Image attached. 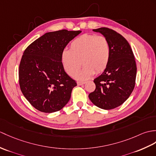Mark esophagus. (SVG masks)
Masks as SVG:
<instances>
[{
    "mask_svg": "<svg viewBox=\"0 0 156 156\" xmlns=\"http://www.w3.org/2000/svg\"><path fill=\"white\" fill-rule=\"evenodd\" d=\"M85 83H86V82H77V84H78V86H81V85L84 84Z\"/></svg>",
    "mask_w": 156,
    "mask_h": 156,
    "instance_id": "1",
    "label": "esophagus"
}]
</instances>
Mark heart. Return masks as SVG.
Returning a JSON list of instances; mask_svg holds the SVG:
<instances>
[{
    "instance_id": "heart-1",
    "label": "heart",
    "mask_w": 156,
    "mask_h": 156,
    "mask_svg": "<svg viewBox=\"0 0 156 156\" xmlns=\"http://www.w3.org/2000/svg\"><path fill=\"white\" fill-rule=\"evenodd\" d=\"M110 48L108 41L103 36L84 34L74 39L70 50L61 53V63L65 72L74 76L82 63L84 67L75 75L78 80H86L96 73L104 71L110 60ZM81 62H80V61Z\"/></svg>"
}]
</instances>
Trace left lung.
I'll use <instances>...</instances> for the list:
<instances>
[{"mask_svg": "<svg viewBox=\"0 0 156 156\" xmlns=\"http://www.w3.org/2000/svg\"><path fill=\"white\" fill-rule=\"evenodd\" d=\"M108 41L110 60L103 73L94 79L96 89L89 94L91 102L100 108L111 110L120 106L135 86L137 67L131 46L124 37L112 29H93Z\"/></svg>", "mask_w": 156, "mask_h": 156, "instance_id": "left-lung-1", "label": "left lung"}]
</instances>
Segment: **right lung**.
I'll return each instance as SVG.
<instances>
[{
  "label": "right lung",
  "instance_id": "1",
  "mask_svg": "<svg viewBox=\"0 0 156 156\" xmlns=\"http://www.w3.org/2000/svg\"><path fill=\"white\" fill-rule=\"evenodd\" d=\"M82 31L49 32L24 50L19 66V84L24 96L45 113L61 110L69 102L76 82L65 72L61 53Z\"/></svg>",
  "mask_w": 156,
  "mask_h": 156
}]
</instances>
